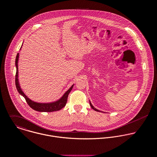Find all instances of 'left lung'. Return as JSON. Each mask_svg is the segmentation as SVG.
I'll use <instances>...</instances> for the list:
<instances>
[{
    "mask_svg": "<svg viewBox=\"0 0 157 157\" xmlns=\"http://www.w3.org/2000/svg\"><path fill=\"white\" fill-rule=\"evenodd\" d=\"M90 105L91 107H92V108L95 111H97V112H100V110H98V109H95V108H94V106L92 105V104H91V102H90Z\"/></svg>",
    "mask_w": 157,
    "mask_h": 157,
    "instance_id": "left-lung-1",
    "label": "left lung"
}]
</instances>
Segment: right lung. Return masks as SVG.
<instances>
[{
    "label": "right lung",
    "instance_id": "obj_1",
    "mask_svg": "<svg viewBox=\"0 0 157 157\" xmlns=\"http://www.w3.org/2000/svg\"><path fill=\"white\" fill-rule=\"evenodd\" d=\"M18 59H19V53L17 54L16 58V77H15V82H16V86L17 88V91L21 94H22L24 98L25 99L27 104L29 105V106L33 109V110L38 112H52L54 111H58L61 109H62L63 107L66 105L67 98L68 94H70V91L71 90L73 85L64 94L63 97L59 99L58 101L52 102V103H37L30 100L25 94H24V92L22 91L19 84L18 82Z\"/></svg>",
    "mask_w": 157,
    "mask_h": 157
}]
</instances>
